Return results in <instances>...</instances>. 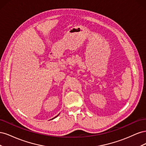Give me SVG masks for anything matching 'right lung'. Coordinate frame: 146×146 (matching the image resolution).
Wrapping results in <instances>:
<instances>
[{"instance_id": "right-lung-1", "label": "right lung", "mask_w": 146, "mask_h": 146, "mask_svg": "<svg viewBox=\"0 0 146 146\" xmlns=\"http://www.w3.org/2000/svg\"><path fill=\"white\" fill-rule=\"evenodd\" d=\"M58 115H59V114H58V115H57V116H55V117H54V118H52V119H55V117H57V116H58Z\"/></svg>"}]
</instances>
